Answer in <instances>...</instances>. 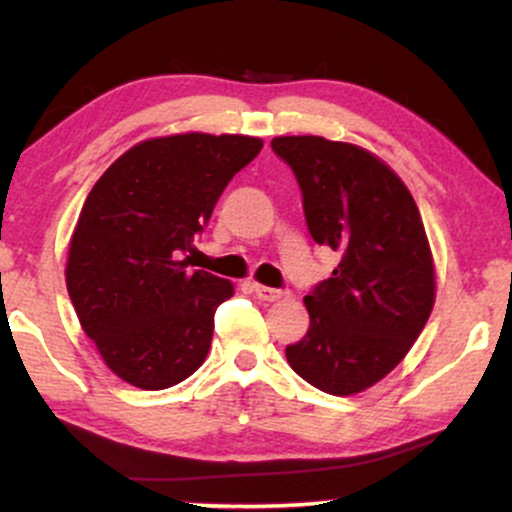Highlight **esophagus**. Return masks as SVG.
I'll return each instance as SVG.
<instances>
[{
	"label": "esophagus",
	"mask_w": 512,
	"mask_h": 512,
	"mask_svg": "<svg viewBox=\"0 0 512 512\" xmlns=\"http://www.w3.org/2000/svg\"><path fill=\"white\" fill-rule=\"evenodd\" d=\"M252 291L257 293V298H260V301H267V303L281 301V298L286 296V291H279V289H269V286H262V284H252Z\"/></svg>",
	"instance_id": "obj_1"
}]
</instances>
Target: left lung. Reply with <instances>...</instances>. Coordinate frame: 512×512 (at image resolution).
<instances>
[{
    "label": "left lung",
    "mask_w": 512,
    "mask_h": 512,
    "mask_svg": "<svg viewBox=\"0 0 512 512\" xmlns=\"http://www.w3.org/2000/svg\"><path fill=\"white\" fill-rule=\"evenodd\" d=\"M303 192L308 231L342 255L303 298L310 327L286 361L327 395H356L409 354L436 303V267L419 207L399 175L356 144L274 137Z\"/></svg>",
    "instance_id": "1"
}]
</instances>
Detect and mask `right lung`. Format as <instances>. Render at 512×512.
Returning a JSON list of instances; mask_svg holds the SVG:
<instances>
[{"label":"right lung","mask_w":512,"mask_h":512,"mask_svg":"<svg viewBox=\"0 0 512 512\" xmlns=\"http://www.w3.org/2000/svg\"><path fill=\"white\" fill-rule=\"evenodd\" d=\"M245 134H170L125 151L88 192L69 240L76 317L117 378L166 390L209 354L231 281L192 272L195 236L221 192L260 154Z\"/></svg>","instance_id":"right-lung-1"}]
</instances>
